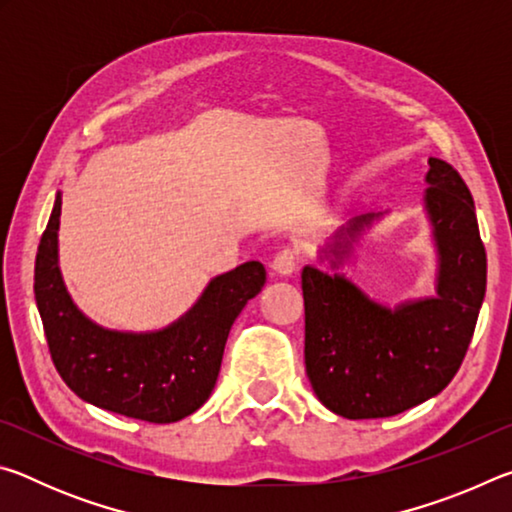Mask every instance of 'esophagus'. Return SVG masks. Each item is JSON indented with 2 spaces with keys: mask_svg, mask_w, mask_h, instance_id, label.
Instances as JSON below:
<instances>
[{
  "mask_svg": "<svg viewBox=\"0 0 512 512\" xmlns=\"http://www.w3.org/2000/svg\"><path fill=\"white\" fill-rule=\"evenodd\" d=\"M271 268L277 275H284V277L291 275L298 268V253H296V250H291V248L280 250V253L273 257Z\"/></svg>",
  "mask_w": 512,
  "mask_h": 512,
  "instance_id": "1",
  "label": "esophagus"
}]
</instances>
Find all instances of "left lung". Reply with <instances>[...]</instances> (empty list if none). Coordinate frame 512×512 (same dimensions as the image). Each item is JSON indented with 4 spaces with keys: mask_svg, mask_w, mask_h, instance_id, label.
I'll list each match as a JSON object with an SVG mask.
<instances>
[{
    "mask_svg": "<svg viewBox=\"0 0 512 512\" xmlns=\"http://www.w3.org/2000/svg\"><path fill=\"white\" fill-rule=\"evenodd\" d=\"M424 210L438 253L436 296L386 307L343 273L302 268L305 366L320 402L348 420L391 418L454 379L485 296V248L474 201L458 171L429 158ZM381 214L336 232L320 259L341 268Z\"/></svg>",
    "mask_w": 512,
    "mask_h": 512,
    "instance_id": "1",
    "label": "left lung"
}]
</instances>
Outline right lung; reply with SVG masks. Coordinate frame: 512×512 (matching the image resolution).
Returning <instances> with one entry per match:
<instances>
[{"mask_svg":"<svg viewBox=\"0 0 512 512\" xmlns=\"http://www.w3.org/2000/svg\"><path fill=\"white\" fill-rule=\"evenodd\" d=\"M60 192L36 255V305L51 361L65 384L99 409L169 424L207 402L230 327L262 291L266 271L246 262L210 280L196 305L158 332L106 329L74 305L58 266Z\"/></svg>","mask_w":512,"mask_h":512,"instance_id":"right-lung-1","label":"right lung"}]
</instances>
